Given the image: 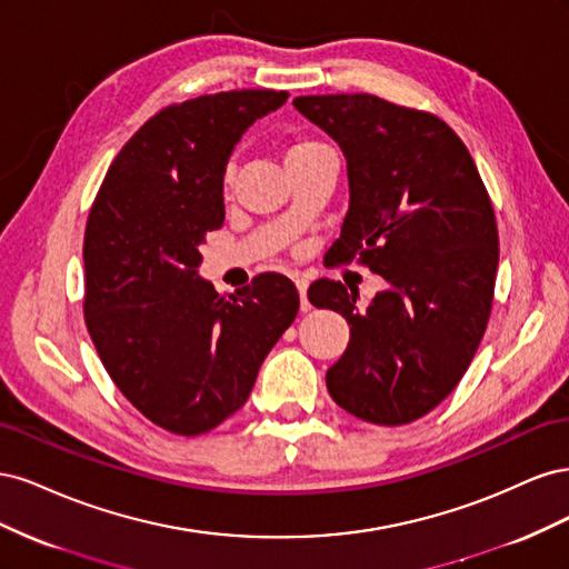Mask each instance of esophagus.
<instances>
[{
    "label": "esophagus",
    "instance_id": "34e87169",
    "mask_svg": "<svg viewBox=\"0 0 569 569\" xmlns=\"http://www.w3.org/2000/svg\"><path fill=\"white\" fill-rule=\"evenodd\" d=\"M297 289H299V299H301V311H303V313L311 311V303H308V297H306L308 282H306L303 278H297Z\"/></svg>",
    "mask_w": 569,
    "mask_h": 569
}]
</instances>
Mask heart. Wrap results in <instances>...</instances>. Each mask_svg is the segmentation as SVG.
Segmentation results:
<instances>
[{"instance_id":"b5f03b06","label":"heart","mask_w":569,"mask_h":569,"mask_svg":"<svg viewBox=\"0 0 569 569\" xmlns=\"http://www.w3.org/2000/svg\"><path fill=\"white\" fill-rule=\"evenodd\" d=\"M327 151L325 144H320L318 140H311V137H297L295 142H291L284 151V161H297V159H306V157H313V153Z\"/></svg>"}]
</instances>
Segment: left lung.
I'll use <instances>...</instances> for the list:
<instances>
[{"instance_id": "1", "label": "left lung", "mask_w": 569, "mask_h": 569, "mask_svg": "<svg viewBox=\"0 0 569 569\" xmlns=\"http://www.w3.org/2000/svg\"><path fill=\"white\" fill-rule=\"evenodd\" d=\"M295 107L347 159L349 211L325 261L358 258L387 282L366 308L341 282L308 287V301L351 327L327 391L366 422H412L456 389L487 330L498 268L487 187L432 113L375 94L297 97Z\"/></svg>"}]
</instances>
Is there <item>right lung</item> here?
Instances as JSON below:
<instances>
[{
	"label": "right lung",
	"instance_id": "1",
	"mask_svg": "<svg viewBox=\"0 0 569 569\" xmlns=\"http://www.w3.org/2000/svg\"><path fill=\"white\" fill-rule=\"evenodd\" d=\"M287 92L232 90L166 107L120 149L84 228V322L120 393L168 432H211L242 408L295 322L299 291L263 272L234 295L199 278L226 220L234 144Z\"/></svg>",
	"mask_w": 569,
	"mask_h": 569
}]
</instances>
